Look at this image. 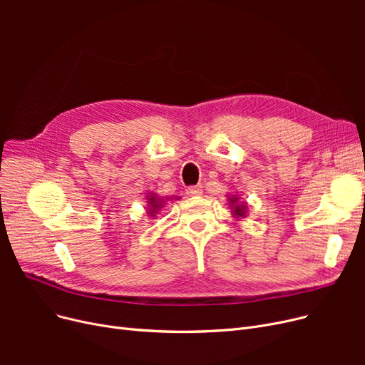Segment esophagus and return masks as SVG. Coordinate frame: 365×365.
Wrapping results in <instances>:
<instances>
[{
    "instance_id": "esophagus-1",
    "label": "esophagus",
    "mask_w": 365,
    "mask_h": 365,
    "mask_svg": "<svg viewBox=\"0 0 365 365\" xmlns=\"http://www.w3.org/2000/svg\"><path fill=\"white\" fill-rule=\"evenodd\" d=\"M186 194L190 195V197H197V195H201L202 194V186L201 185H194V186H189L186 189Z\"/></svg>"
}]
</instances>
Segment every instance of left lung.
<instances>
[{"label":"left lung","instance_id":"1","mask_svg":"<svg viewBox=\"0 0 365 365\" xmlns=\"http://www.w3.org/2000/svg\"><path fill=\"white\" fill-rule=\"evenodd\" d=\"M231 202H232V204H235V201H231ZM244 208H245V205H244V204H242V205H241V204L235 205V215H237V216H242V215H245V213H244Z\"/></svg>","mask_w":365,"mask_h":365}]
</instances>
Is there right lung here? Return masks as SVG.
<instances>
[{"label":"right lung","instance_id":"right-lung-1","mask_svg":"<svg viewBox=\"0 0 365 365\" xmlns=\"http://www.w3.org/2000/svg\"><path fill=\"white\" fill-rule=\"evenodd\" d=\"M149 201H150V207H153V208H157V207H160L157 202L158 201H155V198H149Z\"/></svg>","mask_w":365,"mask_h":365}]
</instances>
